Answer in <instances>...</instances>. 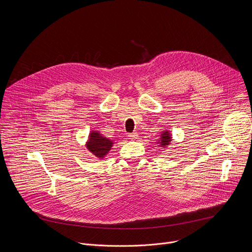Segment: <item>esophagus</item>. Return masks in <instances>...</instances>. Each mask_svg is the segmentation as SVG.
Segmentation results:
<instances>
[{
  "label": "esophagus",
  "instance_id": "1",
  "mask_svg": "<svg viewBox=\"0 0 252 252\" xmlns=\"http://www.w3.org/2000/svg\"><path fill=\"white\" fill-rule=\"evenodd\" d=\"M137 132H131V133H129L128 134V137L130 138V139H132V140H134V139H136L137 138Z\"/></svg>",
  "mask_w": 252,
  "mask_h": 252
}]
</instances>
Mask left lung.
<instances>
[{"instance_id":"obj_1","label":"left lung","mask_w":252,"mask_h":252,"mask_svg":"<svg viewBox=\"0 0 252 252\" xmlns=\"http://www.w3.org/2000/svg\"><path fill=\"white\" fill-rule=\"evenodd\" d=\"M159 140H160V142H159L160 145L162 147H165V146L168 145L169 141L171 140V137H170V135H169V133L167 131H164V132L161 133V137L159 138Z\"/></svg>"}]
</instances>
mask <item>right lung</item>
Returning a JSON list of instances; mask_svg holds the SVG:
<instances>
[{"label": "right lung", "mask_w": 252, "mask_h": 252, "mask_svg": "<svg viewBox=\"0 0 252 252\" xmlns=\"http://www.w3.org/2000/svg\"><path fill=\"white\" fill-rule=\"evenodd\" d=\"M111 139L102 136L98 131H92L89 137V141L87 142L88 150L93 153L96 158H102L107 153L110 152L113 147Z\"/></svg>", "instance_id": "add662e5"}]
</instances>
